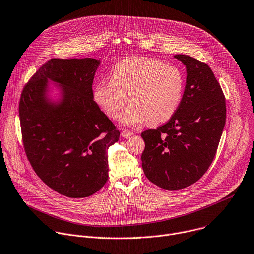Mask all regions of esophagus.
Wrapping results in <instances>:
<instances>
[{
	"label": "esophagus",
	"mask_w": 254,
	"mask_h": 254,
	"mask_svg": "<svg viewBox=\"0 0 254 254\" xmlns=\"http://www.w3.org/2000/svg\"><path fill=\"white\" fill-rule=\"evenodd\" d=\"M132 135H133V132H131L129 130H122V132H121V136L123 138H130Z\"/></svg>",
	"instance_id": "34e87169"
}]
</instances>
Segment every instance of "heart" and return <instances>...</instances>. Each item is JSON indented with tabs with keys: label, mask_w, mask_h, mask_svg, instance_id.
<instances>
[{
	"label": "heart",
	"mask_w": 254,
	"mask_h": 254,
	"mask_svg": "<svg viewBox=\"0 0 254 254\" xmlns=\"http://www.w3.org/2000/svg\"><path fill=\"white\" fill-rule=\"evenodd\" d=\"M109 76L110 81L102 80L94 87L93 99L111 119L118 118L129 99L131 104L120 117L126 126L164 123L182 101L185 81L181 70L161 60L130 57L118 62Z\"/></svg>",
	"instance_id": "b5f03b06"
}]
</instances>
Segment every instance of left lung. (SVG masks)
<instances>
[{
    "label": "left lung",
    "mask_w": 254,
    "mask_h": 254,
    "mask_svg": "<svg viewBox=\"0 0 254 254\" xmlns=\"http://www.w3.org/2000/svg\"><path fill=\"white\" fill-rule=\"evenodd\" d=\"M174 58L186 68L179 108L166 124L141 133L143 171L152 183L167 190L185 188L203 176L226 119L225 98L209 66L187 55Z\"/></svg>",
    "instance_id": "obj_1"
}]
</instances>
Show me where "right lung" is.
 Wrapping results in <instances>:
<instances>
[{
  "label": "right lung",
  "mask_w": 254,
  "mask_h": 254,
  "mask_svg": "<svg viewBox=\"0 0 254 254\" xmlns=\"http://www.w3.org/2000/svg\"><path fill=\"white\" fill-rule=\"evenodd\" d=\"M100 62L51 59L26 84L20 99L23 143L33 169L49 187L70 198L91 196L105 185L108 149L120 137L93 99Z\"/></svg>",
  "instance_id": "1"
}]
</instances>
